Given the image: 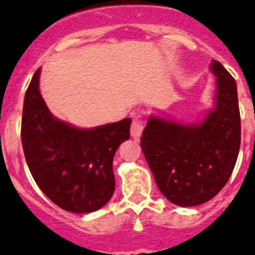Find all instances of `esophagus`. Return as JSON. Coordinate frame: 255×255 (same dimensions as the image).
Here are the masks:
<instances>
[{
	"label": "esophagus",
	"instance_id": "esophagus-1",
	"mask_svg": "<svg viewBox=\"0 0 255 255\" xmlns=\"http://www.w3.org/2000/svg\"><path fill=\"white\" fill-rule=\"evenodd\" d=\"M143 128H144V121L141 120V119L135 117L134 120H132L131 129H130V132H131L132 138L134 139L140 138L141 132H143Z\"/></svg>",
	"mask_w": 255,
	"mask_h": 255
}]
</instances>
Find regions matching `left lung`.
Masks as SVG:
<instances>
[{
	"label": "left lung",
	"instance_id": "left-lung-1",
	"mask_svg": "<svg viewBox=\"0 0 255 255\" xmlns=\"http://www.w3.org/2000/svg\"><path fill=\"white\" fill-rule=\"evenodd\" d=\"M215 107L202 121L184 124L150 115L141 149L155 184L171 203L203 204L226 185L240 149L238 88L222 65L212 60Z\"/></svg>",
	"mask_w": 255,
	"mask_h": 255
}]
</instances>
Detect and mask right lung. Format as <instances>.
Returning <instances> with one entry per match:
<instances>
[{
	"label": "right lung",
	"instance_id": "add662e5",
	"mask_svg": "<svg viewBox=\"0 0 255 255\" xmlns=\"http://www.w3.org/2000/svg\"><path fill=\"white\" fill-rule=\"evenodd\" d=\"M40 69L26 89L21 141L37 185L65 211L89 213L102 208L115 191L112 162L130 138V119L80 129L51 114L39 92Z\"/></svg>",
	"mask_w": 255,
	"mask_h": 255
}]
</instances>
